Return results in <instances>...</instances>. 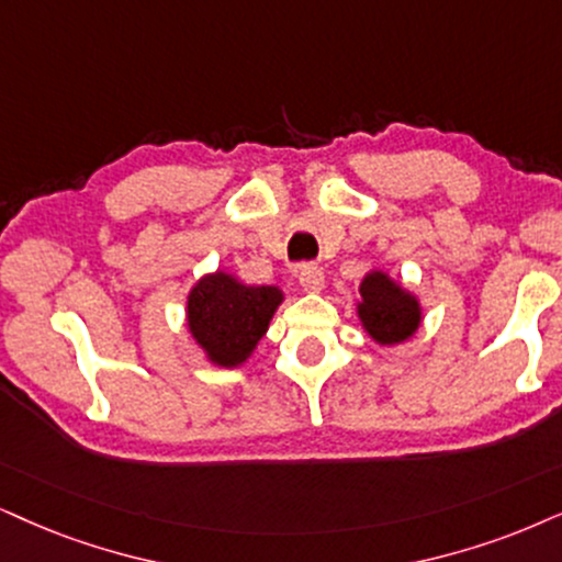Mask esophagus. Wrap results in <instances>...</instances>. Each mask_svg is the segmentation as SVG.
Listing matches in <instances>:
<instances>
[{
    "instance_id": "34e87169",
    "label": "esophagus",
    "mask_w": 562,
    "mask_h": 562,
    "mask_svg": "<svg viewBox=\"0 0 562 562\" xmlns=\"http://www.w3.org/2000/svg\"><path fill=\"white\" fill-rule=\"evenodd\" d=\"M297 282L305 293H318L324 288V269L318 265H301L297 267Z\"/></svg>"
}]
</instances>
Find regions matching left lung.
Returning a JSON list of instances; mask_svg holds the SVG:
<instances>
[{"instance_id":"obj_1","label":"left lung","mask_w":562,"mask_h":562,"mask_svg":"<svg viewBox=\"0 0 562 562\" xmlns=\"http://www.w3.org/2000/svg\"><path fill=\"white\" fill-rule=\"evenodd\" d=\"M360 295L363 301L358 305V314L375 342H402L412 337V331L420 324V308H417L415 297L404 293L386 274H368L360 285Z\"/></svg>"}]
</instances>
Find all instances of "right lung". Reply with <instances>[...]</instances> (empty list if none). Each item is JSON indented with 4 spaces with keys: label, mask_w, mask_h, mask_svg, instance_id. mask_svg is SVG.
<instances>
[{
    "label": "right lung",
    "mask_w": 562,
    "mask_h": 562,
    "mask_svg": "<svg viewBox=\"0 0 562 562\" xmlns=\"http://www.w3.org/2000/svg\"><path fill=\"white\" fill-rule=\"evenodd\" d=\"M280 301L277 288H246L225 272L210 274L189 295V329L212 363L240 366L267 331Z\"/></svg>",
    "instance_id": "right-lung-1"
}]
</instances>
